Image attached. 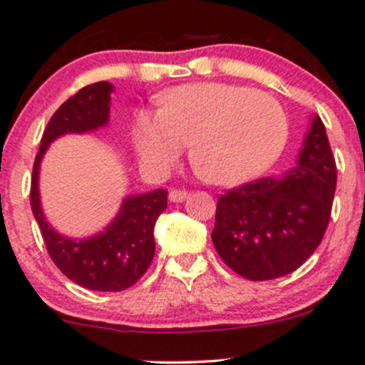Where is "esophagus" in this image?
<instances>
[{
  "label": "esophagus",
  "mask_w": 365,
  "mask_h": 365,
  "mask_svg": "<svg viewBox=\"0 0 365 365\" xmlns=\"http://www.w3.org/2000/svg\"><path fill=\"white\" fill-rule=\"evenodd\" d=\"M187 197H189V192L182 189H173L171 192H169V200H171L173 203H182V201H185Z\"/></svg>",
  "instance_id": "obj_1"
}]
</instances>
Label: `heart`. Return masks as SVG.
<instances>
[{
  "label": "heart",
  "instance_id": "heart-1",
  "mask_svg": "<svg viewBox=\"0 0 365 365\" xmlns=\"http://www.w3.org/2000/svg\"><path fill=\"white\" fill-rule=\"evenodd\" d=\"M288 132V118L274 97L222 83L173 88L162 109L139 111L132 128L148 168H171L194 141V165L219 185H238L267 171L284 150Z\"/></svg>",
  "mask_w": 365,
  "mask_h": 365
}]
</instances>
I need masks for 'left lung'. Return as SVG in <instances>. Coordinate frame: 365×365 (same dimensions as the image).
<instances>
[{
    "instance_id": "obj_1",
    "label": "left lung",
    "mask_w": 365,
    "mask_h": 365,
    "mask_svg": "<svg viewBox=\"0 0 365 365\" xmlns=\"http://www.w3.org/2000/svg\"><path fill=\"white\" fill-rule=\"evenodd\" d=\"M337 168L322 118H312L297 168L259 178L217 200L212 240L224 263L249 281L295 272L322 244Z\"/></svg>"
}]
</instances>
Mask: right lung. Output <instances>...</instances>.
<instances>
[{
    "label": "right lung",
    "mask_w": 365,
    "mask_h": 365,
    "mask_svg": "<svg viewBox=\"0 0 365 365\" xmlns=\"http://www.w3.org/2000/svg\"><path fill=\"white\" fill-rule=\"evenodd\" d=\"M111 91L106 81L88 84L53 114L35 157L29 190V205L51 259L70 281L93 292H123L145 275L155 254L153 227L168 206L165 189L127 197L108 230L86 240L61 237L46 222L38 197V165L46 148L60 135L95 130L108 123Z\"/></svg>",
    "instance_id": "right-lung-1"
}]
</instances>
